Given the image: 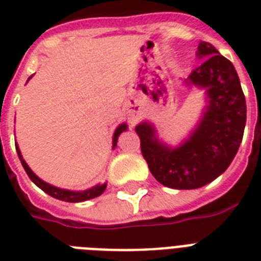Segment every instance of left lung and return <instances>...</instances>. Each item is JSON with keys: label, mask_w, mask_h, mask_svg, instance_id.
<instances>
[{"label": "left lung", "mask_w": 261, "mask_h": 261, "mask_svg": "<svg viewBox=\"0 0 261 261\" xmlns=\"http://www.w3.org/2000/svg\"><path fill=\"white\" fill-rule=\"evenodd\" d=\"M198 55L208 58L191 73L188 81L207 88L208 107L192 137L180 147L169 149L154 138L150 124L142 123L135 128L151 174L174 190L206 186L226 171L247 122L245 96L233 63L207 42L199 44Z\"/></svg>", "instance_id": "left-lung-1"}]
</instances>
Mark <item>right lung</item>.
Segmentation results:
<instances>
[{
    "label": "right lung",
    "instance_id": "obj_1",
    "mask_svg": "<svg viewBox=\"0 0 261 261\" xmlns=\"http://www.w3.org/2000/svg\"><path fill=\"white\" fill-rule=\"evenodd\" d=\"M127 128L126 124H122V126H119L118 128H116V131H115L114 134V147L116 146V142H118V137L119 134L122 133V131H124ZM16 150H17V155L18 159H20V161H21V165L22 168L25 169L27 174H28V177L32 180V181L36 184V186L40 188V190H43L46 194H48L50 196H53V198L55 199H59V200H65V202H84V200H88V199H93L96 198V196H98V195H101L102 192H104V190H106V184H102V186H97V187H93V188H90V190L88 191H84V192H73V191H66V190H61V188H57V187H53L50 186V184H47L46 181H43L42 178H39L36 174L34 173V172L31 171L30 167L27 165V163L24 161V159H22L21 153H20V150H18V147H16Z\"/></svg>",
    "mask_w": 261,
    "mask_h": 261
}]
</instances>
